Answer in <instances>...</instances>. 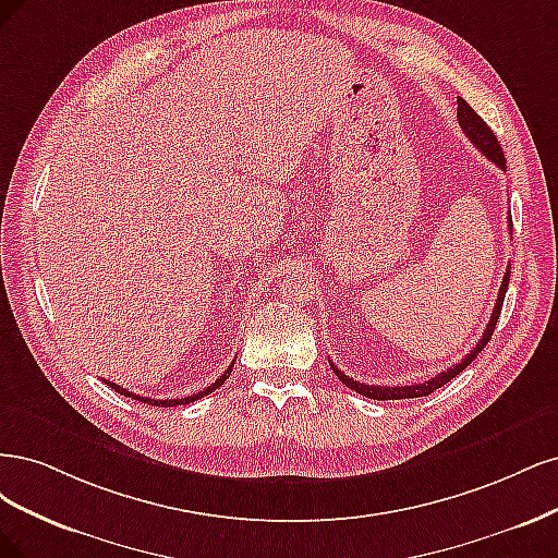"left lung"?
Instances as JSON below:
<instances>
[{"mask_svg": "<svg viewBox=\"0 0 558 558\" xmlns=\"http://www.w3.org/2000/svg\"><path fill=\"white\" fill-rule=\"evenodd\" d=\"M457 104H459V109H457V120H459V124H461L463 134L471 138L473 146H475L484 157L492 159L498 169L506 171V169H508V167H506V155H502L500 143H498L496 134L489 130V124L484 122V120H482V118H480V116L471 109V106L465 104L461 97L457 99ZM510 222H512V218H510ZM510 227H512V225H510ZM508 282H510V268L506 271V276H502V282H500V290H498V299H496V305H494L492 319H489L487 329H484V333H482V338H480V343H477L469 354H465L459 364H454L452 368H447V371L438 373L436 377H430V380H426V383H422V385H420V383H415V385H401V387H387V385H383V387H375V385H364V383H356V380H352L350 375H345L343 371H338V366L331 362L333 373L338 375V380H340V383L348 385V387H350V389H354L356 393H362V397H366V399H377V401H397V399H420V397H428V393H434L438 387L447 385L449 380H452V377H457L465 366H471V362H475L477 354L484 350V345L489 343V338H492V333H494V329H496V322H498V317H500L502 301H506Z\"/></svg>", "mask_w": 558, "mask_h": 558, "instance_id": "left-lung-1", "label": "left lung"}]
</instances>
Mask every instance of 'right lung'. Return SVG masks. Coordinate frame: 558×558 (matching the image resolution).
<instances>
[{
	"label": "right lung",
	"instance_id": "obj_1",
	"mask_svg": "<svg viewBox=\"0 0 558 558\" xmlns=\"http://www.w3.org/2000/svg\"><path fill=\"white\" fill-rule=\"evenodd\" d=\"M229 373H231V366L218 377V380H215L210 387H206L204 391H199V393H192V397H185V399H150V397H136V393H132V391H128V389H122L120 385H116V383H106V385H111V389H116L118 393H122V397H130V399H136V401H141V403H148V405H159V408H173V405H185V403H192V401H199V399H204V397H208L210 391H215L218 389L220 385H225V380L229 377Z\"/></svg>",
	"mask_w": 558,
	"mask_h": 558
}]
</instances>
